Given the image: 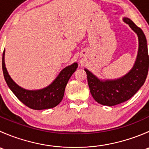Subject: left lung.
<instances>
[{"mask_svg": "<svg viewBox=\"0 0 149 149\" xmlns=\"http://www.w3.org/2000/svg\"><path fill=\"white\" fill-rule=\"evenodd\" d=\"M123 20L139 37V50L133 68L120 78L107 80L100 79L88 69H84L93 98L98 103L107 106L119 104L133 97L143 85L148 75L149 58L145 34L130 19L124 17Z\"/></svg>", "mask_w": 149, "mask_h": 149, "instance_id": "8db88e82", "label": "left lung"}]
</instances>
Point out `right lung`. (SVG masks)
Segmentation results:
<instances>
[{"label": "right lung", "instance_id": "1", "mask_svg": "<svg viewBox=\"0 0 149 149\" xmlns=\"http://www.w3.org/2000/svg\"><path fill=\"white\" fill-rule=\"evenodd\" d=\"M77 68V63H73L71 65L64 68L56 79L45 88L28 90L19 86L10 78L5 64V49L3 53L2 68L7 85L22 103L28 107L37 110L53 108L61 103L63 98L68 81Z\"/></svg>", "mask_w": 149, "mask_h": 149}]
</instances>
